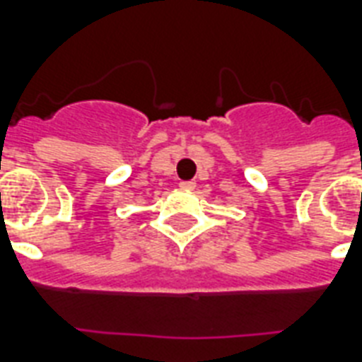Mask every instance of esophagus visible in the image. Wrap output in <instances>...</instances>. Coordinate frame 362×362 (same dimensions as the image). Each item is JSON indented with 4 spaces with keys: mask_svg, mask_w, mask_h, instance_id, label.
I'll return each mask as SVG.
<instances>
[{
    "mask_svg": "<svg viewBox=\"0 0 362 362\" xmlns=\"http://www.w3.org/2000/svg\"><path fill=\"white\" fill-rule=\"evenodd\" d=\"M182 189H193L195 187V182H180Z\"/></svg>",
    "mask_w": 362,
    "mask_h": 362,
    "instance_id": "esophagus-1",
    "label": "esophagus"
}]
</instances>
